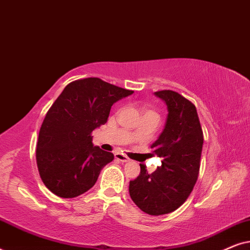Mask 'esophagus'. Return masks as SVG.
<instances>
[{
	"label": "esophagus",
	"mask_w": 250,
	"mask_h": 250,
	"mask_svg": "<svg viewBox=\"0 0 250 250\" xmlns=\"http://www.w3.org/2000/svg\"><path fill=\"white\" fill-rule=\"evenodd\" d=\"M115 158L117 159V160H119V162H123V163H126V162H128L129 160V158L126 155H124V153H122V152H117V153H115Z\"/></svg>",
	"instance_id": "esophagus-1"
}]
</instances>
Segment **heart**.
<instances>
[{"mask_svg":"<svg viewBox=\"0 0 250 250\" xmlns=\"http://www.w3.org/2000/svg\"><path fill=\"white\" fill-rule=\"evenodd\" d=\"M146 111H151V110H146Z\"/></svg>","mask_w":250,"mask_h":250,"instance_id":"b5f03b06","label":"heart"}]
</instances>
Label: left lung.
<instances>
[{
    "mask_svg": "<svg viewBox=\"0 0 250 250\" xmlns=\"http://www.w3.org/2000/svg\"><path fill=\"white\" fill-rule=\"evenodd\" d=\"M166 102L168 115L165 128L151 146L162 160L153 173L141 172L129 182V196L140 209L149 215L176 210L190 196L198 180L204 134L196 105L177 92H155Z\"/></svg>",
    "mask_w": 250,
    "mask_h": 250,
    "instance_id": "left-lung-1",
    "label": "left lung"
}]
</instances>
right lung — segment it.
<instances>
[{
  "instance_id": "1",
  "label": "right lung",
  "mask_w": 250,
  "mask_h": 250,
  "mask_svg": "<svg viewBox=\"0 0 250 250\" xmlns=\"http://www.w3.org/2000/svg\"><path fill=\"white\" fill-rule=\"evenodd\" d=\"M132 90L98 77L71 82L46 112L36 146L40 176L51 192L75 198L90 190L114 160L92 143V132L108 121L111 105Z\"/></svg>"
}]
</instances>
